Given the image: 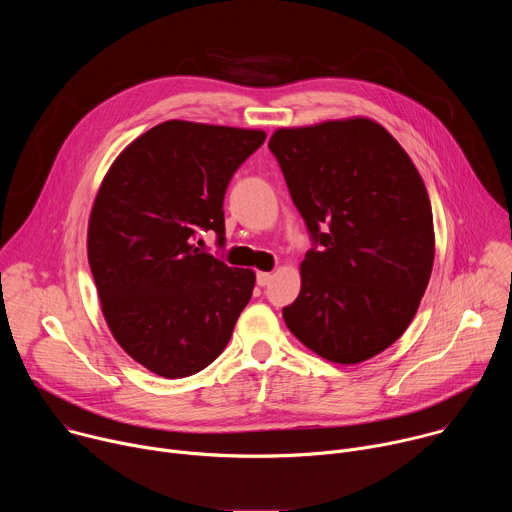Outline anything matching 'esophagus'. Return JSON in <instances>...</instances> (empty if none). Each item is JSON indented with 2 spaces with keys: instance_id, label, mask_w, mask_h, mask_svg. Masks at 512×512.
Returning <instances> with one entry per match:
<instances>
[{
  "instance_id": "1",
  "label": "esophagus",
  "mask_w": 512,
  "mask_h": 512,
  "mask_svg": "<svg viewBox=\"0 0 512 512\" xmlns=\"http://www.w3.org/2000/svg\"><path fill=\"white\" fill-rule=\"evenodd\" d=\"M271 279H273V273H267V271H259L257 273V285H261V287L269 285Z\"/></svg>"
}]
</instances>
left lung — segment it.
Listing matches in <instances>:
<instances>
[{
	"mask_svg": "<svg viewBox=\"0 0 512 512\" xmlns=\"http://www.w3.org/2000/svg\"><path fill=\"white\" fill-rule=\"evenodd\" d=\"M269 150L320 245L300 265L285 326L330 362L369 360L401 338L425 294L435 257L425 184L399 141L367 117L281 127Z\"/></svg>",
	"mask_w": 512,
	"mask_h": 512,
	"instance_id": "left-lung-1",
	"label": "left lung"
}]
</instances>
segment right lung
Wrapping results in <instances>:
<instances>
[{
	"label": "right lung",
	"mask_w": 512,
	"mask_h": 512,
	"mask_svg": "<svg viewBox=\"0 0 512 512\" xmlns=\"http://www.w3.org/2000/svg\"><path fill=\"white\" fill-rule=\"evenodd\" d=\"M261 129L164 121L133 139L93 202L87 255L105 322L141 367L190 377L221 354L249 304L255 271L198 245L225 243L223 200Z\"/></svg>",
	"instance_id": "obj_1"
}]
</instances>
